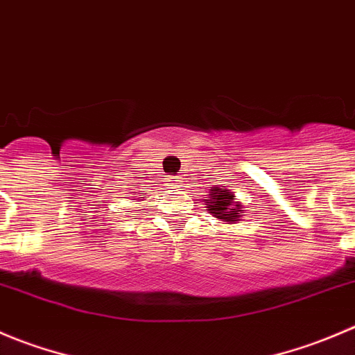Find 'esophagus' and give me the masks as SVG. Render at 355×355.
I'll list each match as a JSON object with an SVG mask.
<instances>
[{
    "label": "esophagus",
    "mask_w": 355,
    "mask_h": 355,
    "mask_svg": "<svg viewBox=\"0 0 355 355\" xmlns=\"http://www.w3.org/2000/svg\"><path fill=\"white\" fill-rule=\"evenodd\" d=\"M167 181V184L169 186H179L181 184V178H178V176H169L166 179Z\"/></svg>",
    "instance_id": "esophagus-1"
}]
</instances>
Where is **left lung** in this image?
<instances>
[{
  "label": "left lung",
  "mask_w": 355,
  "mask_h": 355,
  "mask_svg": "<svg viewBox=\"0 0 355 355\" xmlns=\"http://www.w3.org/2000/svg\"><path fill=\"white\" fill-rule=\"evenodd\" d=\"M234 193L230 189L214 188L210 191L209 200H205V209L217 219H223L224 223H236L243 216V210L238 202H234Z\"/></svg>",
  "instance_id": "left-lung-1"
}]
</instances>
